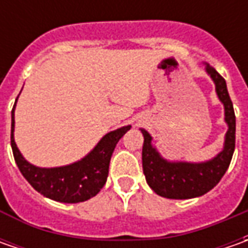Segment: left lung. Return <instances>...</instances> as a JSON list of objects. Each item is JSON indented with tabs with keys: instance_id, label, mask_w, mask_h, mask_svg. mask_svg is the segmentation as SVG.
<instances>
[{
	"instance_id": "left-lung-1",
	"label": "left lung",
	"mask_w": 248,
	"mask_h": 248,
	"mask_svg": "<svg viewBox=\"0 0 248 248\" xmlns=\"http://www.w3.org/2000/svg\"><path fill=\"white\" fill-rule=\"evenodd\" d=\"M205 72L210 74L215 84V91L219 100L224 103L225 121L228 132L225 135L222 152L214 158L204 163H186V161H167L152 146V137L148 131L140 128L143 134L142 166L149 186L161 197L167 199H192L203 196L214 187L226 172L234 152L236 139V117L233 103L228 93L225 78L205 64Z\"/></svg>"
}]
</instances>
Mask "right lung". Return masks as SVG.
Listing matches in <instances>:
<instances>
[{"label": "right lung", "instance_id": "1", "mask_svg": "<svg viewBox=\"0 0 248 248\" xmlns=\"http://www.w3.org/2000/svg\"><path fill=\"white\" fill-rule=\"evenodd\" d=\"M12 109V128L11 146L14 157L22 175L34 189L48 199L61 203H80L96 196L106 184L109 174V164L113 150L121 137L131 128V125L111 131L100 139L99 143L80 161L64 167L40 168L30 164L22 156L14 139L15 120Z\"/></svg>", "mask_w": 248, "mask_h": 248}]
</instances>
